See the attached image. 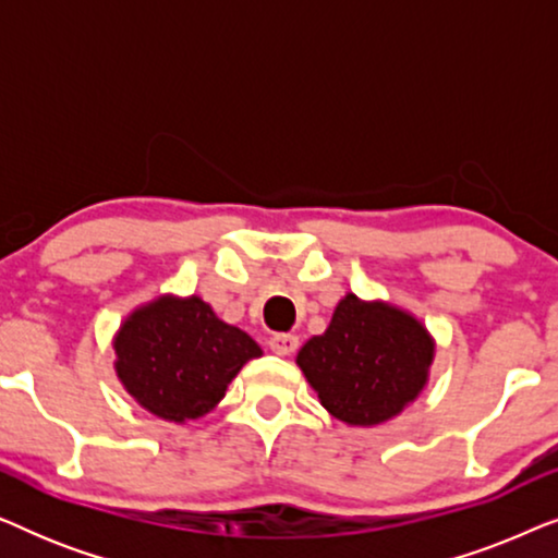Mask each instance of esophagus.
<instances>
[{"instance_id": "obj_1", "label": "esophagus", "mask_w": 558, "mask_h": 558, "mask_svg": "<svg viewBox=\"0 0 558 558\" xmlns=\"http://www.w3.org/2000/svg\"><path fill=\"white\" fill-rule=\"evenodd\" d=\"M296 345H300V338H296V335H292V332H277V335H271V338H269L271 353H277V355H292Z\"/></svg>"}]
</instances>
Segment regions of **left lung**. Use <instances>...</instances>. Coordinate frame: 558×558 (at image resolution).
<instances>
[{"label": "left lung", "instance_id": "8db88e82", "mask_svg": "<svg viewBox=\"0 0 558 558\" xmlns=\"http://www.w3.org/2000/svg\"><path fill=\"white\" fill-rule=\"evenodd\" d=\"M432 332L391 302L348 292L323 335L296 353L317 399L348 426H378L418 399L434 363Z\"/></svg>", "mask_w": 558, "mask_h": 558}]
</instances>
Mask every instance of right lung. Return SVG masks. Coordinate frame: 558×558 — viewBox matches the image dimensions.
Segmentation results:
<instances>
[{
  "mask_svg": "<svg viewBox=\"0 0 558 558\" xmlns=\"http://www.w3.org/2000/svg\"><path fill=\"white\" fill-rule=\"evenodd\" d=\"M113 353L117 378L142 409L185 424L216 409L228 384L264 350L201 296L162 294L129 312Z\"/></svg>",
  "mask_w": 558,
  "mask_h": 558,
  "instance_id": "right-lung-1",
  "label": "right lung"
}]
</instances>
